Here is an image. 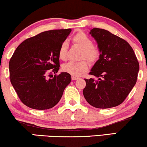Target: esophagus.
<instances>
[{"instance_id":"34e87169","label":"esophagus","mask_w":147,"mask_h":147,"mask_svg":"<svg viewBox=\"0 0 147 147\" xmlns=\"http://www.w3.org/2000/svg\"><path fill=\"white\" fill-rule=\"evenodd\" d=\"M80 77H78V76H72V80H76L78 79H79Z\"/></svg>"}]
</instances>
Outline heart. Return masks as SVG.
<instances>
[{
	"mask_svg": "<svg viewBox=\"0 0 147 147\" xmlns=\"http://www.w3.org/2000/svg\"><path fill=\"white\" fill-rule=\"evenodd\" d=\"M74 44L82 48L80 59H86L90 63H94L98 59L100 55L99 47L92 44V39L83 32H79L74 35L73 38ZM68 51V42L63 41L59 49V57L60 59L65 61L67 59ZM86 60L79 62H69L63 66V70L66 73L73 76H79L88 69V63Z\"/></svg>",
	"mask_w": 147,
	"mask_h": 147,
	"instance_id": "b5f03b06",
	"label": "heart"
}]
</instances>
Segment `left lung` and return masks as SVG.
Listing matches in <instances>:
<instances>
[{
  "label": "left lung",
  "mask_w": 147,
  "mask_h": 147,
  "mask_svg": "<svg viewBox=\"0 0 147 147\" xmlns=\"http://www.w3.org/2000/svg\"><path fill=\"white\" fill-rule=\"evenodd\" d=\"M89 33L96 40L100 55L89 73L98 79H84L83 95L96 108L117 107L135 85L139 64L133 49L124 39L98 28Z\"/></svg>",
  "instance_id": "1"
}]
</instances>
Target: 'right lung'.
Wrapping results in <instances>:
<instances>
[{"mask_svg": "<svg viewBox=\"0 0 147 147\" xmlns=\"http://www.w3.org/2000/svg\"><path fill=\"white\" fill-rule=\"evenodd\" d=\"M71 32V28L42 32L26 39L14 51L9 65L10 79L26 106L46 110L61 100L71 74L63 72L49 79L47 76L59 71V49Z\"/></svg>", "mask_w": 147, "mask_h": 147, "instance_id": "1", "label": "right lung"}]
</instances>
